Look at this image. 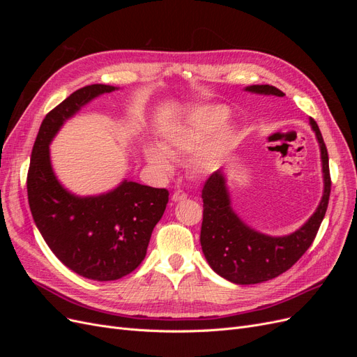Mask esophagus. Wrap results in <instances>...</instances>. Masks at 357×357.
<instances>
[{"instance_id": "esophagus-1", "label": "esophagus", "mask_w": 357, "mask_h": 357, "mask_svg": "<svg viewBox=\"0 0 357 357\" xmlns=\"http://www.w3.org/2000/svg\"><path fill=\"white\" fill-rule=\"evenodd\" d=\"M188 198V193L183 190V189H177L174 193H172V201L177 202V201H181V199H186Z\"/></svg>"}]
</instances>
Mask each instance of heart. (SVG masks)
I'll return each instance as SVG.
<instances>
[{
	"label": "heart",
	"instance_id": "obj_1",
	"mask_svg": "<svg viewBox=\"0 0 357 357\" xmlns=\"http://www.w3.org/2000/svg\"><path fill=\"white\" fill-rule=\"evenodd\" d=\"M223 119V110L215 109V107H201V109L192 113L185 128L172 131L164 138V142H162L164 152L158 147H149L146 150L147 160L160 174H168L172 168L168 155L170 158H178L181 155L192 153L197 149V152L190 160L193 171L207 172L213 169L215 162H218L220 144L223 142V134L213 137L205 145L203 143L207 142L218 131ZM201 145L202 148L200 147Z\"/></svg>",
	"mask_w": 357,
	"mask_h": 357
}]
</instances>
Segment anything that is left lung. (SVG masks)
Returning a JSON list of instances; mask_svg holds the SVG:
<instances>
[{"instance_id":"obj_1","label":"left lung","mask_w":357,"mask_h":357,"mask_svg":"<svg viewBox=\"0 0 357 357\" xmlns=\"http://www.w3.org/2000/svg\"><path fill=\"white\" fill-rule=\"evenodd\" d=\"M245 91L284 96L269 84H253ZM310 122L320 143L325 192L316 213L296 232L274 238L250 229L232 211L222 172H213L204 183L199 236L202 252L214 271L232 283L257 284L278 277L299 261L316 238L328 210L332 181L326 144L314 119Z\"/></svg>"}]
</instances>
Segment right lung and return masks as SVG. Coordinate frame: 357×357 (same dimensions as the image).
<instances>
[{
	"label": "right lung",
	"instance_id": "1",
	"mask_svg": "<svg viewBox=\"0 0 357 357\" xmlns=\"http://www.w3.org/2000/svg\"><path fill=\"white\" fill-rule=\"evenodd\" d=\"M112 91L114 86L109 84L84 86L46 114L26 177L29 208L46 244L63 265L96 282H113L139 266L169 195L167 189L125 180L105 195L79 198L53 174L49 159L53 135L83 104Z\"/></svg>",
	"mask_w": 357,
	"mask_h": 357
}]
</instances>
